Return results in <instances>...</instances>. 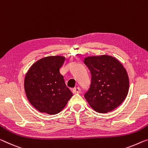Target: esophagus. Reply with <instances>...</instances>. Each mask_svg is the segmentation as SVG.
<instances>
[{
	"label": "esophagus",
	"mask_w": 148,
	"mask_h": 148,
	"mask_svg": "<svg viewBox=\"0 0 148 148\" xmlns=\"http://www.w3.org/2000/svg\"><path fill=\"white\" fill-rule=\"evenodd\" d=\"M81 92V89L79 87H75L73 89V92L74 94H79Z\"/></svg>",
	"instance_id": "1"
}]
</instances>
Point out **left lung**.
<instances>
[{
    "instance_id": "1",
    "label": "left lung",
    "mask_w": 148,
    "mask_h": 148,
    "mask_svg": "<svg viewBox=\"0 0 148 148\" xmlns=\"http://www.w3.org/2000/svg\"><path fill=\"white\" fill-rule=\"evenodd\" d=\"M84 63L91 73V84L85 94L93 110L106 113L117 108L128 95L129 79L120 61L112 56H88Z\"/></svg>"
}]
</instances>
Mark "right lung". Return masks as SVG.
<instances>
[{
    "mask_svg": "<svg viewBox=\"0 0 148 148\" xmlns=\"http://www.w3.org/2000/svg\"><path fill=\"white\" fill-rule=\"evenodd\" d=\"M65 60L64 56L45 57L33 63L26 73L24 83L26 97L40 112L58 114L73 96L60 72Z\"/></svg>",
    "mask_w": 148,
    "mask_h": 148,
    "instance_id": "obj_1",
    "label": "right lung"
}]
</instances>
